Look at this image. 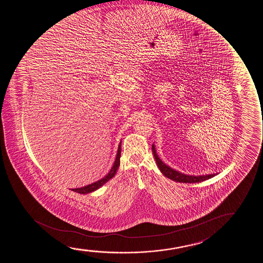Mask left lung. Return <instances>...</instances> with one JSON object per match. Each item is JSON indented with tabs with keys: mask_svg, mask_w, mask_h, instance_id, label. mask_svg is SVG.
<instances>
[{
	"mask_svg": "<svg viewBox=\"0 0 263 263\" xmlns=\"http://www.w3.org/2000/svg\"><path fill=\"white\" fill-rule=\"evenodd\" d=\"M152 149H153V154H154L155 161H156V164L158 166L161 173L170 180H174L177 182H182V183H197V182H201L204 180H209V179H211L213 177L217 175V173H213V174L195 176V175H187V174L180 173V172H178L176 170L173 169L172 167L165 164L161 159L159 158L158 155H157L156 150H155V144H153Z\"/></svg>",
	"mask_w": 263,
	"mask_h": 263,
	"instance_id": "obj_1",
	"label": "left lung"
}]
</instances>
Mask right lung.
<instances>
[{"mask_svg": "<svg viewBox=\"0 0 263 263\" xmlns=\"http://www.w3.org/2000/svg\"><path fill=\"white\" fill-rule=\"evenodd\" d=\"M120 156H121V142L119 144L115 162L113 163V166H112L111 169L109 171V173L106 176L103 177L101 180H97V181H95L93 183L89 184V185L84 186V187L72 189V191L78 192L80 194H88V193H91L93 191H97L98 189H100L101 186H103L106 182H108V180L115 176L116 173H117V171L119 169V166L120 164Z\"/></svg>", "mask_w": 263, "mask_h": 263, "instance_id": "add662e5", "label": "right lung"}]
</instances>
